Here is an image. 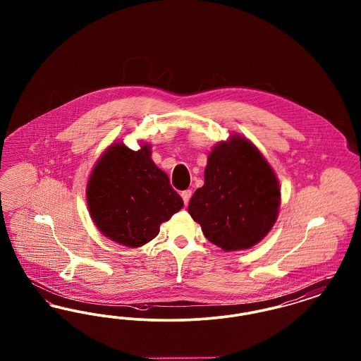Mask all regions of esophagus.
Wrapping results in <instances>:
<instances>
[{
  "instance_id": "34e87169",
  "label": "esophagus",
  "mask_w": 361,
  "mask_h": 361,
  "mask_svg": "<svg viewBox=\"0 0 361 361\" xmlns=\"http://www.w3.org/2000/svg\"><path fill=\"white\" fill-rule=\"evenodd\" d=\"M190 196H192V190H189V189H187V190H183V192H181V197H183V200H184V204H185V206L188 204Z\"/></svg>"
}]
</instances>
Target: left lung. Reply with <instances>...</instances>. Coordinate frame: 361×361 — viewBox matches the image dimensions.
Returning <instances> with one entry per match:
<instances>
[{"label":"left lung","instance_id":"obj_1","mask_svg":"<svg viewBox=\"0 0 361 361\" xmlns=\"http://www.w3.org/2000/svg\"><path fill=\"white\" fill-rule=\"evenodd\" d=\"M280 187L275 173L245 137H230L208 155L204 185L188 212L207 240L224 250L255 246L275 224Z\"/></svg>","mask_w":361,"mask_h":361}]
</instances>
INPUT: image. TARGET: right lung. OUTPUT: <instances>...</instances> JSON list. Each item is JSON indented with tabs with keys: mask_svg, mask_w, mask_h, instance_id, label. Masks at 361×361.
I'll use <instances>...</instances> for the list:
<instances>
[{
	"mask_svg": "<svg viewBox=\"0 0 361 361\" xmlns=\"http://www.w3.org/2000/svg\"><path fill=\"white\" fill-rule=\"evenodd\" d=\"M150 154L149 146L133 152L121 143L114 145L100 158L87 183L92 219L105 237L128 247L155 238L159 224L184 206Z\"/></svg>",
	"mask_w": 361,
	"mask_h": 361,
	"instance_id": "right-lung-1",
	"label": "right lung"
}]
</instances>
